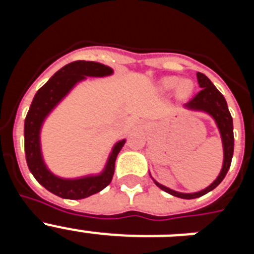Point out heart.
<instances>
[{
  "label": "heart",
  "mask_w": 254,
  "mask_h": 254,
  "mask_svg": "<svg viewBox=\"0 0 254 254\" xmlns=\"http://www.w3.org/2000/svg\"><path fill=\"white\" fill-rule=\"evenodd\" d=\"M161 86L165 90H172L177 86V95L179 98H187L193 90V82L190 80H181L178 77H165L161 81Z\"/></svg>",
  "instance_id": "1"
}]
</instances>
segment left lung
Returning a JSON list of instances; mask_svg holds the SVG:
<instances>
[{"label":"left lung","mask_w":254,"mask_h":254,"mask_svg":"<svg viewBox=\"0 0 254 254\" xmlns=\"http://www.w3.org/2000/svg\"><path fill=\"white\" fill-rule=\"evenodd\" d=\"M197 81H198L201 90L197 94L194 98L186 103L185 107L192 111H202L210 114L216 122L217 127H219L220 134H221V140H223L224 146V164L223 169L220 172L219 177L212 185L208 186L205 190L196 192V193H181V192H176V190H170V188L165 187V186L160 185L158 182H155V185L158 186L160 190H165L167 193L172 194V196L179 197V198L192 199L201 197L203 194L208 193L210 190H215L217 186L223 182L225 178L226 173H228L230 164H232L233 152H234V133H233V118L232 114L229 112L228 104L224 98V95L220 93L212 82L210 81V78L206 75L201 72H197Z\"/></svg>","instance_id":"1"}]
</instances>
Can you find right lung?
Segmentation results:
<instances>
[{"instance_id":"right-lung-1","label":"right lung","mask_w":254,"mask_h":254,"mask_svg":"<svg viewBox=\"0 0 254 254\" xmlns=\"http://www.w3.org/2000/svg\"><path fill=\"white\" fill-rule=\"evenodd\" d=\"M112 73L113 69L105 64L91 62V61H75L62 67L52 76L37 91L34 99L31 102L24 125L26 163L34 178L56 196L68 199L86 198L104 190L112 182L117 155L123 147L126 140L116 143L102 174L78 179L58 178L55 174H52L47 169L42 158L39 141L40 127L46 117L78 81L84 80L85 76L103 77Z\"/></svg>"}]
</instances>
